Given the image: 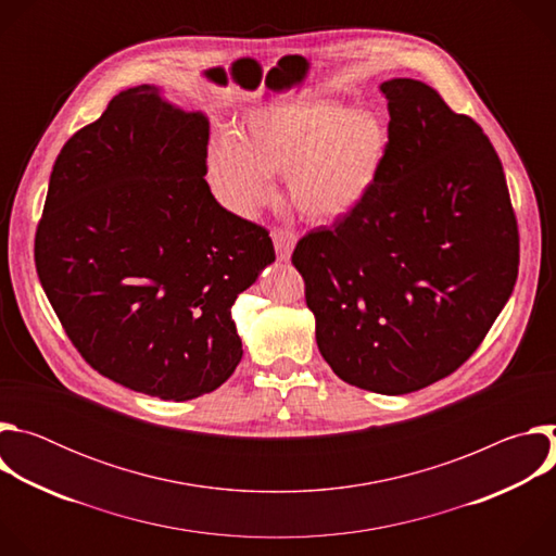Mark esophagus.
I'll use <instances>...</instances> for the list:
<instances>
[{
    "label": "esophagus",
    "instance_id": "obj_1",
    "mask_svg": "<svg viewBox=\"0 0 556 556\" xmlns=\"http://www.w3.org/2000/svg\"><path fill=\"white\" fill-rule=\"evenodd\" d=\"M273 244H275V251H277V260L288 262L292 251H294V244H296V235L288 228H275L273 230Z\"/></svg>",
    "mask_w": 556,
    "mask_h": 556
}]
</instances>
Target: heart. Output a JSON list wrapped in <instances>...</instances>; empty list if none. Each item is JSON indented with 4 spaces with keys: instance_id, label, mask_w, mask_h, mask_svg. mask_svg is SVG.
I'll use <instances>...</instances> for the list:
<instances>
[{
    "instance_id": "obj_1",
    "label": "heart",
    "mask_w": 556,
    "mask_h": 556,
    "mask_svg": "<svg viewBox=\"0 0 556 556\" xmlns=\"http://www.w3.org/2000/svg\"><path fill=\"white\" fill-rule=\"evenodd\" d=\"M391 149L387 121L343 103H275L249 114L242 131L224 134L206 157L219 200L253 217L275 198V176L312 222H337L376 187Z\"/></svg>"
}]
</instances>
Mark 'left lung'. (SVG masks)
Listing matches in <instances>:
<instances>
[{"label": "left lung", "instance_id": "left-lung-1", "mask_svg": "<svg viewBox=\"0 0 556 556\" xmlns=\"http://www.w3.org/2000/svg\"><path fill=\"white\" fill-rule=\"evenodd\" d=\"M391 149L363 200L299 240L316 345L361 389L401 395L453 374L513 294L519 235L482 127L416 78L380 84Z\"/></svg>", "mask_w": 556, "mask_h": 556}]
</instances>
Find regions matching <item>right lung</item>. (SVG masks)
<instances>
[{"label": "right lung", "instance_id": "right-lung-1", "mask_svg": "<svg viewBox=\"0 0 556 556\" xmlns=\"http://www.w3.org/2000/svg\"><path fill=\"white\" fill-rule=\"evenodd\" d=\"M208 118L136 86L56 155L35 264L81 356L161 401L217 389L242 361L230 307L275 262L268 232L206 176Z\"/></svg>", "mask_w": 556, "mask_h": 556}]
</instances>
